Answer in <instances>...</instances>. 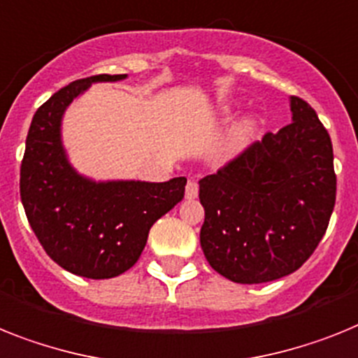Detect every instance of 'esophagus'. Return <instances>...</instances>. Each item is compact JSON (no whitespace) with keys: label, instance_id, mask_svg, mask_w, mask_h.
Here are the masks:
<instances>
[{"label":"esophagus","instance_id":"34e87169","mask_svg":"<svg viewBox=\"0 0 358 358\" xmlns=\"http://www.w3.org/2000/svg\"><path fill=\"white\" fill-rule=\"evenodd\" d=\"M198 196V184L194 180H189L187 187H185V198L187 200H193V198Z\"/></svg>","mask_w":358,"mask_h":358}]
</instances>
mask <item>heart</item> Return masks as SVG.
I'll return each instance as SVG.
<instances>
[{
  "label": "heart",
  "mask_w": 358,
  "mask_h": 358,
  "mask_svg": "<svg viewBox=\"0 0 358 358\" xmlns=\"http://www.w3.org/2000/svg\"><path fill=\"white\" fill-rule=\"evenodd\" d=\"M224 110H229V107H224ZM258 131V122L253 116H244L240 118L238 122L233 125L229 133V140H227V145H229L231 151H244L249 143L253 142L255 134Z\"/></svg>",
  "instance_id": "heart-1"
}]
</instances>
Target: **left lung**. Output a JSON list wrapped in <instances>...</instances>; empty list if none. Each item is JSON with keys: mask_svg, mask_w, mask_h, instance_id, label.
Here are the masks:
<instances>
[{"mask_svg": "<svg viewBox=\"0 0 358 358\" xmlns=\"http://www.w3.org/2000/svg\"><path fill=\"white\" fill-rule=\"evenodd\" d=\"M289 109V125L200 180V245L213 269L236 284L296 271L335 207L331 138L304 100L291 96Z\"/></svg>", "mask_w": 358, "mask_h": 358, "instance_id": "1", "label": "left lung"}]
</instances>
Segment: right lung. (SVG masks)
<instances>
[{
	"label": "right lung",
	"mask_w": 358,
	"mask_h": 358,
	"mask_svg": "<svg viewBox=\"0 0 358 358\" xmlns=\"http://www.w3.org/2000/svg\"><path fill=\"white\" fill-rule=\"evenodd\" d=\"M127 74L83 78L36 110L21 162L20 193L34 235L54 262L85 278H113L133 267L158 218L184 198V176L169 182L94 180L78 173L62 138L65 110L92 83Z\"/></svg>",
	"instance_id": "obj_1"
}]
</instances>
